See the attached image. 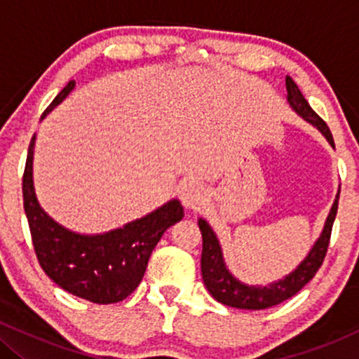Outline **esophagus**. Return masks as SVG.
<instances>
[{
    "mask_svg": "<svg viewBox=\"0 0 359 359\" xmlns=\"http://www.w3.org/2000/svg\"><path fill=\"white\" fill-rule=\"evenodd\" d=\"M204 199H205L204 187H201V185L196 182L185 184L182 192H180V201H182V204L189 209H197L199 205H203Z\"/></svg>",
    "mask_w": 359,
    "mask_h": 359,
    "instance_id": "34e87169",
    "label": "esophagus"
}]
</instances>
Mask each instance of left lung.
<instances>
[{
	"mask_svg": "<svg viewBox=\"0 0 359 359\" xmlns=\"http://www.w3.org/2000/svg\"><path fill=\"white\" fill-rule=\"evenodd\" d=\"M287 102L295 113L299 114L304 121L311 123L312 126L320 131V135L327 140V143L334 148V140H332L331 131L325 123L317 116L314 109L309 106L306 97L302 96L300 89L297 88L292 77L287 76ZM341 191V187H339ZM339 191L336 194L334 203L331 205L327 217H325L324 228L320 236L317 238L312 248L309 250L307 257L295 266L290 273L285 277L275 280V282L266 283V285H250V283L241 282L236 278L226 266L224 257H222V248L217 240L216 233L209 226V222L204 217H199L197 224H199L201 233H203V255H201V271H203L204 285L209 290L217 302L224 304V306L246 309V311H262V309H269L283 302V300L290 299L295 295L304 285L311 282L316 271L323 265L325 251L329 246V238H331L332 222L336 219L337 212V199H339Z\"/></svg>",
	"mask_w": 359,
	"mask_h": 359,
	"instance_id": "obj_1",
	"label": "left lung"
}]
</instances>
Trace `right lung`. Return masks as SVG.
I'll return each instance as SVG.
<instances>
[{"label": "right lung", "instance_id": "right-lung-1", "mask_svg": "<svg viewBox=\"0 0 359 359\" xmlns=\"http://www.w3.org/2000/svg\"><path fill=\"white\" fill-rule=\"evenodd\" d=\"M71 81L43 111L42 119L72 89ZM35 135L28 147L23 174V208L40 266L60 288L94 304L125 300L142 282L151 251L170 226L184 217L179 199L147 216L101 234H82L62 226L40 205L34 185Z\"/></svg>", "mask_w": 359, "mask_h": 359}]
</instances>
